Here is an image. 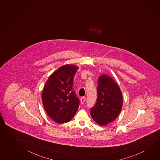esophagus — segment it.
Segmentation results:
<instances>
[{
    "mask_svg": "<svg viewBox=\"0 0 160 160\" xmlns=\"http://www.w3.org/2000/svg\"><path fill=\"white\" fill-rule=\"evenodd\" d=\"M85 100H86L85 97H82V98H81V99H80L81 103H82V104H84V103H85Z\"/></svg>",
    "mask_w": 160,
    "mask_h": 160,
    "instance_id": "obj_1",
    "label": "esophagus"
}]
</instances>
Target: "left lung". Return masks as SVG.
Segmentation results:
<instances>
[{
	"instance_id": "obj_1",
	"label": "left lung",
	"mask_w": 160,
	"mask_h": 160,
	"mask_svg": "<svg viewBox=\"0 0 160 160\" xmlns=\"http://www.w3.org/2000/svg\"><path fill=\"white\" fill-rule=\"evenodd\" d=\"M98 98L90 111L96 123L106 125L118 116L122 107V95L118 85L110 76L99 77L97 89Z\"/></svg>"
}]
</instances>
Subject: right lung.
Returning a JSON list of instances; mask_svg holds the SVG:
<instances>
[{
	"label": "right lung",
	"mask_w": 160,
	"mask_h": 160,
	"mask_svg": "<svg viewBox=\"0 0 160 160\" xmlns=\"http://www.w3.org/2000/svg\"><path fill=\"white\" fill-rule=\"evenodd\" d=\"M78 67L67 64L50 76L42 92V101L50 118L57 123H66L73 118L80 100L73 89L74 76Z\"/></svg>",
	"instance_id": "1"
}]
</instances>
